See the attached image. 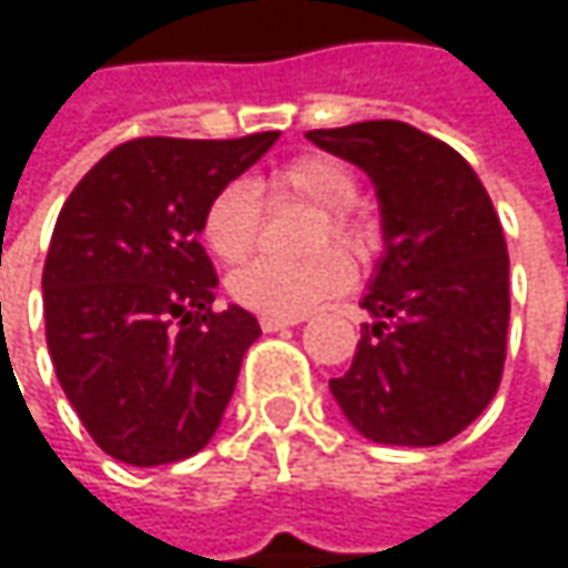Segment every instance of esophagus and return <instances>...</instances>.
I'll use <instances>...</instances> for the list:
<instances>
[{
	"mask_svg": "<svg viewBox=\"0 0 568 568\" xmlns=\"http://www.w3.org/2000/svg\"><path fill=\"white\" fill-rule=\"evenodd\" d=\"M298 322H302L298 315H260V328L263 332H283V328H292Z\"/></svg>",
	"mask_w": 568,
	"mask_h": 568,
	"instance_id": "obj_1",
	"label": "esophagus"
}]
</instances>
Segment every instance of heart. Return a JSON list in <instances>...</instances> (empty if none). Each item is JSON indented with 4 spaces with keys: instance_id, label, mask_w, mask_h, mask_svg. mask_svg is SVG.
I'll list each match as a JSON object with an SVG mask.
<instances>
[{
    "instance_id": "b5f03b06",
    "label": "heart",
    "mask_w": 568,
    "mask_h": 568,
    "mask_svg": "<svg viewBox=\"0 0 568 568\" xmlns=\"http://www.w3.org/2000/svg\"><path fill=\"white\" fill-rule=\"evenodd\" d=\"M270 200H302L318 206L308 246H345L355 256H368L375 246L372 223L355 210L362 196L358 173L328 154H305L283 164L266 180ZM263 200L246 180L223 183L203 210V240L223 263H243L260 240ZM355 280V266L338 250H322L302 263L256 260L230 280V295L260 315H305L325 298L345 292Z\"/></svg>"
}]
</instances>
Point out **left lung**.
Here are the masks:
<instances>
[{
	"label": "left lung",
	"instance_id": "obj_1",
	"mask_svg": "<svg viewBox=\"0 0 568 568\" xmlns=\"http://www.w3.org/2000/svg\"><path fill=\"white\" fill-rule=\"evenodd\" d=\"M308 141L372 176L385 256L362 308L352 368L328 388L375 444L434 447L494 400L510 325V256L474 168L404 121L308 131Z\"/></svg>",
	"mask_w": 568,
	"mask_h": 568
}]
</instances>
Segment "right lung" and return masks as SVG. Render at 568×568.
Here are the masks:
<instances>
[{
	"instance_id": "add662e5",
	"label": "right lung",
	"mask_w": 568,
	"mask_h": 568,
	"mask_svg": "<svg viewBox=\"0 0 568 568\" xmlns=\"http://www.w3.org/2000/svg\"><path fill=\"white\" fill-rule=\"evenodd\" d=\"M276 138H138L64 200L42 273L45 338L61 392L114 460L161 467L216 434L260 322L240 305L213 312L203 210Z\"/></svg>"
}]
</instances>
